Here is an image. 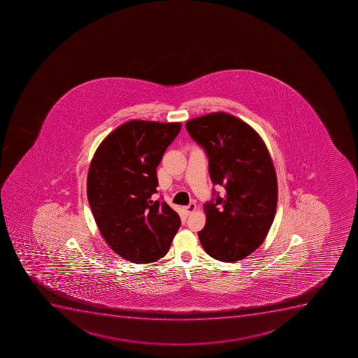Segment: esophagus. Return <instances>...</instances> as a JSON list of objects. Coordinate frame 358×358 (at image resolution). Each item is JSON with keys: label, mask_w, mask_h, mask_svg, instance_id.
Masks as SVG:
<instances>
[{"label": "esophagus", "mask_w": 358, "mask_h": 358, "mask_svg": "<svg viewBox=\"0 0 358 358\" xmlns=\"http://www.w3.org/2000/svg\"><path fill=\"white\" fill-rule=\"evenodd\" d=\"M185 211L187 213V214H191V213H193V211L196 210V204L195 203H189L188 206H186V207L184 208Z\"/></svg>", "instance_id": "obj_1"}]
</instances>
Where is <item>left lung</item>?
I'll use <instances>...</instances> for the list:
<instances>
[{
  "label": "left lung",
  "mask_w": 358,
  "mask_h": 358,
  "mask_svg": "<svg viewBox=\"0 0 358 358\" xmlns=\"http://www.w3.org/2000/svg\"><path fill=\"white\" fill-rule=\"evenodd\" d=\"M186 129L209 158L224 197L204 203L207 222L197 232L204 251L224 262L253 253L267 236L278 206V178L264 141L250 124L224 112L187 121Z\"/></svg>",
  "instance_id": "8db88e82"
}]
</instances>
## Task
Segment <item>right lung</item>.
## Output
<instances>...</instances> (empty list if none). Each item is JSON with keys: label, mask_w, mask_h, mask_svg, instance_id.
Listing matches in <instances>:
<instances>
[{"label": "right lung", "mask_w": 358, "mask_h": 358, "mask_svg": "<svg viewBox=\"0 0 358 358\" xmlns=\"http://www.w3.org/2000/svg\"><path fill=\"white\" fill-rule=\"evenodd\" d=\"M180 122L131 120L105 138L91 161L87 200L101 236L115 253L135 264L164 257L180 217L157 193V166Z\"/></svg>", "instance_id": "add662e5"}]
</instances>
